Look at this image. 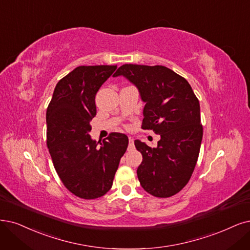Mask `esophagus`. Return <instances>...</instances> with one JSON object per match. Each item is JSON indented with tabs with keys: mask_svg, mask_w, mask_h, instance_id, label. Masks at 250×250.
<instances>
[{
	"mask_svg": "<svg viewBox=\"0 0 250 250\" xmlns=\"http://www.w3.org/2000/svg\"><path fill=\"white\" fill-rule=\"evenodd\" d=\"M134 147H135L134 139L133 138H128V149L132 150V149H134Z\"/></svg>",
	"mask_w": 250,
	"mask_h": 250,
	"instance_id": "esophagus-1",
	"label": "esophagus"
}]
</instances>
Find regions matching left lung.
I'll use <instances>...</instances> for the list:
<instances>
[{"instance_id": "left-lung-1", "label": "left lung", "mask_w": 250, "mask_h": 250, "mask_svg": "<svg viewBox=\"0 0 250 250\" xmlns=\"http://www.w3.org/2000/svg\"><path fill=\"white\" fill-rule=\"evenodd\" d=\"M124 76L145 103L143 130L161 135L155 148L135 141L143 160L137 169L150 195L169 198L187 186L195 170L203 137L200 103L189 83L164 66L125 63L113 75Z\"/></svg>"}]
</instances>
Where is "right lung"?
<instances>
[{"instance_id": "add662e5", "label": "right lung", "mask_w": 250, "mask_h": 250, "mask_svg": "<svg viewBox=\"0 0 250 250\" xmlns=\"http://www.w3.org/2000/svg\"><path fill=\"white\" fill-rule=\"evenodd\" d=\"M117 66H80L62 78L46 111L47 146L63 186L81 199H97L111 188L128 139L111 133L98 143L89 136L97 114L95 98Z\"/></svg>"}]
</instances>
